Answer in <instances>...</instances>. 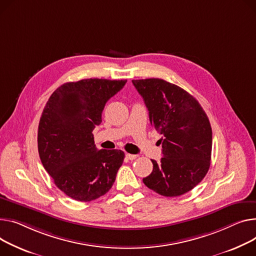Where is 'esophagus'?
I'll return each instance as SVG.
<instances>
[{
  "label": "esophagus",
  "instance_id": "obj_1",
  "mask_svg": "<svg viewBox=\"0 0 256 256\" xmlns=\"http://www.w3.org/2000/svg\"><path fill=\"white\" fill-rule=\"evenodd\" d=\"M126 158L128 160H136V158H138V156H136V154H130V153H126Z\"/></svg>",
  "mask_w": 256,
  "mask_h": 256
}]
</instances>
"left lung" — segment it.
Here are the masks:
<instances>
[{"mask_svg":"<svg viewBox=\"0 0 256 256\" xmlns=\"http://www.w3.org/2000/svg\"><path fill=\"white\" fill-rule=\"evenodd\" d=\"M149 111V120L162 138V156L151 160L153 170L143 178L148 188L164 196L192 190L208 173L212 128L198 102L175 84L158 78L132 80Z\"/></svg>","mask_w":256,"mask_h":256,"instance_id":"8db88e82","label":"left lung"}]
</instances>
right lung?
Here are the masks:
<instances>
[{
	"label": "right lung",
	"mask_w": 256,
	"mask_h": 256,
	"mask_svg": "<svg viewBox=\"0 0 256 256\" xmlns=\"http://www.w3.org/2000/svg\"><path fill=\"white\" fill-rule=\"evenodd\" d=\"M126 80L83 79L68 82L50 96L40 118L38 151L54 184L68 196L90 202L112 187L124 152L94 145L92 130L102 122L109 98Z\"/></svg>",
	"instance_id": "right-lung-1"
}]
</instances>
